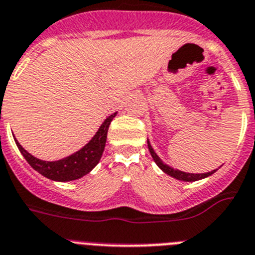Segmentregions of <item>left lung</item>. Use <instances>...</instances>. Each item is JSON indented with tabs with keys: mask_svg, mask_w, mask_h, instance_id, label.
Listing matches in <instances>:
<instances>
[{
	"mask_svg": "<svg viewBox=\"0 0 255 255\" xmlns=\"http://www.w3.org/2000/svg\"><path fill=\"white\" fill-rule=\"evenodd\" d=\"M147 147H149V151H150L151 157H153L154 162L157 163L158 167L163 171L164 174L170 175V176L175 177V179H177V180L197 181V180H201V179H205V177H207V176H210V175H213L214 172L217 171V170H214V171H211V172H205V174H189V172H183V171H180V170H174V168L170 167V166H167V164H164L163 162H162V159L158 157L157 153H155L153 147H151L149 140H147Z\"/></svg>",
	"mask_w": 255,
	"mask_h": 255,
	"instance_id": "left-lung-1",
	"label": "left lung"
}]
</instances>
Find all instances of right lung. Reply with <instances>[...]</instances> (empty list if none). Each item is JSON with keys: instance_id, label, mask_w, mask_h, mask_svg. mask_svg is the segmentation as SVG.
Masks as SVG:
<instances>
[{"instance_id": "add662e5", "label": "right lung", "mask_w": 255, "mask_h": 255, "mask_svg": "<svg viewBox=\"0 0 255 255\" xmlns=\"http://www.w3.org/2000/svg\"><path fill=\"white\" fill-rule=\"evenodd\" d=\"M115 115H117V113L111 114L110 117L105 119L97 133L93 136V138L84 147H81L79 151L71 154L70 157L54 160V162H46V160L38 159V158L31 155L27 150H24L18 141L15 140V142H16V146L20 150V153L23 154L25 160L31 164V167L35 168L42 176L48 177V179L54 181L76 180V179H80L84 175L89 174L101 159L105 145H106L109 126H110L111 121L115 118Z\"/></svg>"}]
</instances>
